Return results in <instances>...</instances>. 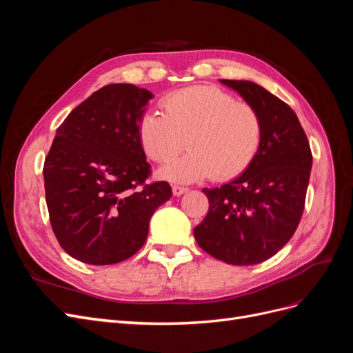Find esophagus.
I'll use <instances>...</instances> for the list:
<instances>
[{"label": "esophagus", "instance_id": "1", "mask_svg": "<svg viewBox=\"0 0 353 353\" xmlns=\"http://www.w3.org/2000/svg\"><path fill=\"white\" fill-rule=\"evenodd\" d=\"M172 191H174V196H181V194L187 193L188 188H185V187H179V185H174V187H172Z\"/></svg>", "mask_w": 353, "mask_h": 353}]
</instances>
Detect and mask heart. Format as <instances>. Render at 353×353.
Returning <instances> with one entry per match:
<instances>
[{
	"label": "heart",
	"instance_id": "heart-1",
	"mask_svg": "<svg viewBox=\"0 0 353 353\" xmlns=\"http://www.w3.org/2000/svg\"><path fill=\"white\" fill-rule=\"evenodd\" d=\"M163 114L145 113L138 123L144 153L154 162H168L183 148L190 152L170 160L157 175L176 184L212 176H239L258 156L265 125L252 104L215 87H191L166 95Z\"/></svg>",
	"mask_w": 353,
	"mask_h": 353
}]
</instances>
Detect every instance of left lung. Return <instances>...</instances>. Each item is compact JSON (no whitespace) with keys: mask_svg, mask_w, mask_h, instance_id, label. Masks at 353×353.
<instances>
[{"mask_svg":"<svg viewBox=\"0 0 353 353\" xmlns=\"http://www.w3.org/2000/svg\"><path fill=\"white\" fill-rule=\"evenodd\" d=\"M263 119L261 150L231 183L203 188L209 212L194 228L200 248L230 265H256L292 239L305 209L312 153L296 113L250 81L221 79Z\"/></svg>","mask_w":353,"mask_h":353,"instance_id":"obj_1","label":"left lung"}]
</instances>
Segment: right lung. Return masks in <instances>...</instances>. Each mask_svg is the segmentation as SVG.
<instances>
[{"label":"right lung","instance_id":"obj_1","mask_svg":"<svg viewBox=\"0 0 353 353\" xmlns=\"http://www.w3.org/2000/svg\"><path fill=\"white\" fill-rule=\"evenodd\" d=\"M152 99L132 83L105 85L57 128L44 163L50 222L63 250L83 263L131 258L172 196L166 181L145 184L150 165L138 123Z\"/></svg>","mask_w":353,"mask_h":353}]
</instances>
